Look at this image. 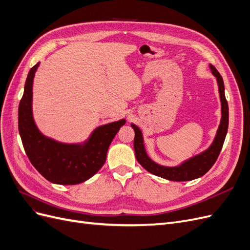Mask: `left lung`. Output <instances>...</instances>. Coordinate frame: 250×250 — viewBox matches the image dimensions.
<instances>
[{
    "label": "left lung",
    "mask_w": 250,
    "mask_h": 250,
    "mask_svg": "<svg viewBox=\"0 0 250 250\" xmlns=\"http://www.w3.org/2000/svg\"><path fill=\"white\" fill-rule=\"evenodd\" d=\"M209 69L211 74L216 77L218 83L219 95H220V102H221V121L219 124L216 137L210 144V146L204 150L203 152L194 155L188 160L181 163L175 167H167V166H162L155 163L153 160H151L149 155L146 152L145 145H144V138L143 133L140 128L131 124V127L134 130V141H133V148L137 161L143 166L144 169H146L148 172L154 174L156 176L162 178L173 180V181H188L199 178L203 176L215 164L217 158L220 154L222 149L223 143L228 133L229 128V105L228 101L225 99L224 93V83L221 75L216 70V67L209 64Z\"/></svg>",
    "instance_id": "1"
}]
</instances>
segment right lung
I'll return each instance as SVG.
<instances>
[{"label": "right lung", "mask_w": 250, "mask_h": 250, "mask_svg": "<svg viewBox=\"0 0 250 250\" xmlns=\"http://www.w3.org/2000/svg\"><path fill=\"white\" fill-rule=\"evenodd\" d=\"M36 63L26 79L19 106V131L30 162L47 180L57 185H77L89 179L106 161L107 150L125 123L122 119L97 127L83 143L66 144L43 135L32 112V86Z\"/></svg>", "instance_id": "obj_1"}]
</instances>
